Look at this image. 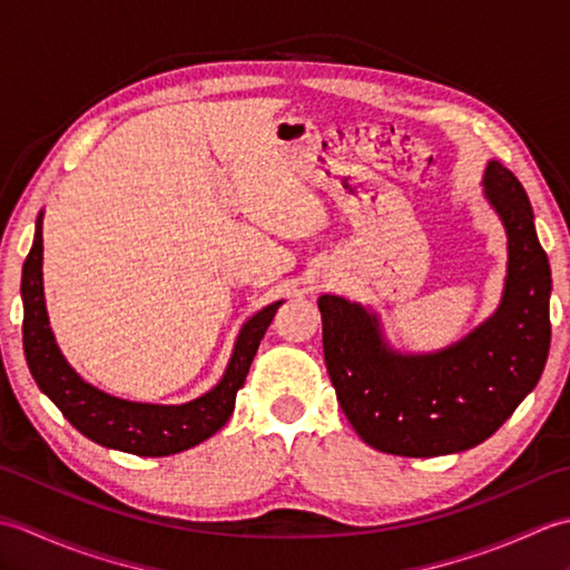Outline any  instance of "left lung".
<instances>
[{"mask_svg": "<svg viewBox=\"0 0 570 570\" xmlns=\"http://www.w3.org/2000/svg\"><path fill=\"white\" fill-rule=\"evenodd\" d=\"M485 198L507 233L498 311L439 353H396L377 313L347 298H318L323 355L347 421L382 453L433 458L482 443L534 390L551 345V266L527 190L500 161L485 168Z\"/></svg>", "mask_w": 570, "mask_h": 570, "instance_id": "obj_1", "label": "left lung"}]
</instances>
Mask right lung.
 Masks as SVG:
<instances>
[{"label":"right lung","mask_w":570,"mask_h":570,"mask_svg":"<svg viewBox=\"0 0 570 570\" xmlns=\"http://www.w3.org/2000/svg\"><path fill=\"white\" fill-rule=\"evenodd\" d=\"M43 213L36 220V235L21 272L23 301V355L39 390L51 399L72 426L85 439L115 451L161 458L174 455L210 439L233 416L235 396L245 384L249 365L257 355L259 341L274 318L282 301L269 304L242 325L235 341L223 380L210 392L186 404H141L107 394L68 365V360L56 345L51 325H48L43 301Z\"/></svg>","instance_id":"1"}]
</instances>
